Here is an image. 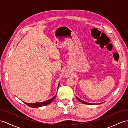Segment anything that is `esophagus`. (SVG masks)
Masks as SVG:
<instances>
[{"label": "esophagus", "instance_id": "esophagus-1", "mask_svg": "<svg viewBox=\"0 0 128 128\" xmlns=\"http://www.w3.org/2000/svg\"><path fill=\"white\" fill-rule=\"evenodd\" d=\"M66 75H67V76H68V74H66Z\"/></svg>", "mask_w": 128, "mask_h": 128}]
</instances>
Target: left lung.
Listing matches in <instances>:
<instances>
[{"mask_svg": "<svg viewBox=\"0 0 128 128\" xmlns=\"http://www.w3.org/2000/svg\"><path fill=\"white\" fill-rule=\"evenodd\" d=\"M77 99H78L80 102H82V103H84V104H88V105H94V104H90V103H87V102H84V101H82V100H80V99H78V98L77 97Z\"/></svg>", "mask_w": 128, "mask_h": 128, "instance_id": "1", "label": "left lung"}]
</instances>
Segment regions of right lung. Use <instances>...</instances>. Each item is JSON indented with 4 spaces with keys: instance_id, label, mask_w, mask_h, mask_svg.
Instances as JSON below:
<instances>
[{
    "instance_id": "obj_1",
    "label": "right lung",
    "mask_w": 128,
    "mask_h": 128,
    "mask_svg": "<svg viewBox=\"0 0 128 128\" xmlns=\"http://www.w3.org/2000/svg\"><path fill=\"white\" fill-rule=\"evenodd\" d=\"M58 87H59V85H58ZM57 95V94H56ZM56 95L54 96L53 97L52 99H50L46 101V102H36V103H32V104H29V103H26L24 102L26 105H28V106L30 107V108H39V107H41V106H46L47 105H48L50 104L51 102L54 99V98L56 96Z\"/></svg>"
}]
</instances>
